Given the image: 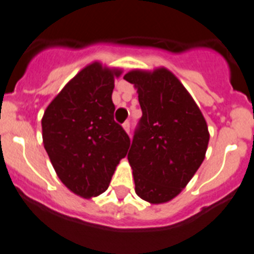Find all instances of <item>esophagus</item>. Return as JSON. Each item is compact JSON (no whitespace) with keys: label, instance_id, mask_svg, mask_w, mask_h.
Returning <instances> with one entry per match:
<instances>
[{"label":"esophagus","instance_id":"obj_1","mask_svg":"<svg viewBox=\"0 0 254 254\" xmlns=\"http://www.w3.org/2000/svg\"><path fill=\"white\" fill-rule=\"evenodd\" d=\"M129 127H131V125H129L128 121H127V122L123 123V128H125V131L127 132V133H128V135H129Z\"/></svg>","mask_w":254,"mask_h":254}]
</instances>
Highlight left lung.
Segmentation results:
<instances>
[{
	"label": "left lung",
	"mask_w": 254,
	"mask_h": 254,
	"mask_svg": "<svg viewBox=\"0 0 254 254\" xmlns=\"http://www.w3.org/2000/svg\"><path fill=\"white\" fill-rule=\"evenodd\" d=\"M139 93L142 117L128 162L135 192L150 204L173 200L205 158L209 131L204 115L175 75L165 67L125 75Z\"/></svg>",
	"instance_id": "obj_1"
}]
</instances>
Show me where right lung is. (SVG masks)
Here are the masks:
<instances>
[{
  "instance_id": "1",
  "label": "right lung",
  "mask_w": 254,
  "mask_h": 254,
  "mask_svg": "<svg viewBox=\"0 0 254 254\" xmlns=\"http://www.w3.org/2000/svg\"><path fill=\"white\" fill-rule=\"evenodd\" d=\"M122 70L93 62L77 72L44 113L43 142L61 182L84 198L108 190L129 137L114 121L112 94Z\"/></svg>"
}]
</instances>
